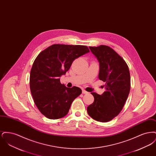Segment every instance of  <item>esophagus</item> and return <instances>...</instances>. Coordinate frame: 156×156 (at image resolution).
I'll list each match as a JSON object with an SVG mask.
<instances>
[{"label":"esophagus","instance_id":"esophagus-1","mask_svg":"<svg viewBox=\"0 0 156 156\" xmlns=\"http://www.w3.org/2000/svg\"><path fill=\"white\" fill-rule=\"evenodd\" d=\"M82 94H88V92L87 91H86L85 90L82 89Z\"/></svg>","mask_w":156,"mask_h":156}]
</instances>
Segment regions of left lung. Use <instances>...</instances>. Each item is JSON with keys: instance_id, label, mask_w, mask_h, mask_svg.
<instances>
[{"instance_id": "1", "label": "left lung", "mask_w": 156, "mask_h": 156, "mask_svg": "<svg viewBox=\"0 0 156 156\" xmlns=\"http://www.w3.org/2000/svg\"><path fill=\"white\" fill-rule=\"evenodd\" d=\"M99 62V79L105 82L106 90L100 95L91 94L94 102L87 108L89 116L98 122H107L122 110L130 89V75L126 62L112 48L105 45L89 47Z\"/></svg>"}]
</instances>
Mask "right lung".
Masks as SVG:
<instances>
[{"mask_svg":"<svg viewBox=\"0 0 156 156\" xmlns=\"http://www.w3.org/2000/svg\"><path fill=\"white\" fill-rule=\"evenodd\" d=\"M89 52L86 45L53 44L34 60L30 71V90L37 108L47 118L64 117L72 102L81 94L80 88L61 84L59 77L66 74L75 59Z\"/></svg>","mask_w":156,"mask_h":156,"instance_id":"right-lung-1","label":"right lung"}]
</instances>
